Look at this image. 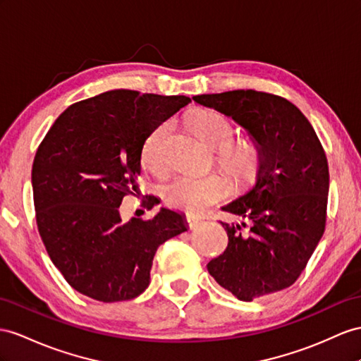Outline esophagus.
<instances>
[{"mask_svg": "<svg viewBox=\"0 0 361 361\" xmlns=\"http://www.w3.org/2000/svg\"><path fill=\"white\" fill-rule=\"evenodd\" d=\"M186 223H188L189 228H195V227L200 224V219H198V218H195V216H190V215H188V216H186Z\"/></svg>", "mask_w": 361, "mask_h": 361, "instance_id": "esophagus-1", "label": "esophagus"}]
</instances>
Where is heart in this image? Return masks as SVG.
<instances>
[{
  "label": "heart",
  "instance_id": "1",
  "mask_svg": "<svg viewBox=\"0 0 361 361\" xmlns=\"http://www.w3.org/2000/svg\"><path fill=\"white\" fill-rule=\"evenodd\" d=\"M189 126L198 140L216 151V163L236 186L252 181L261 166V149L252 140L233 142L235 128L230 120L214 109H198L189 117ZM171 133V123L157 125L142 146V161L147 169L163 168V151ZM227 184L223 177L209 173L204 177L181 175L163 186L166 204L188 214H200L214 202L223 200Z\"/></svg>",
  "mask_w": 361,
  "mask_h": 361
}]
</instances>
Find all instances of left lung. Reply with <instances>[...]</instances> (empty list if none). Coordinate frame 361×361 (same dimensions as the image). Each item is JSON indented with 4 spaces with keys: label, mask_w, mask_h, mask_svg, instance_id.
Segmentation results:
<instances>
[{
    "label": "left lung",
    "mask_w": 361,
    "mask_h": 361,
    "mask_svg": "<svg viewBox=\"0 0 361 361\" xmlns=\"http://www.w3.org/2000/svg\"><path fill=\"white\" fill-rule=\"evenodd\" d=\"M195 104L243 126L261 149L252 189L223 210L226 252L207 264L214 279L250 302L288 288L325 232L329 172L325 151L302 111L283 97L255 90L201 94Z\"/></svg>",
    "instance_id": "8db88e82"
}]
</instances>
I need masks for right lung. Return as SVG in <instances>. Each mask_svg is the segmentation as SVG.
<instances>
[{"instance_id":"add662e5","label":"right lung","mask_w":361,"mask_h":361,"mask_svg":"<svg viewBox=\"0 0 361 361\" xmlns=\"http://www.w3.org/2000/svg\"><path fill=\"white\" fill-rule=\"evenodd\" d=\"M186 96L113 90L68 106L35 155L32 188L39 235L76 291L122 302L149 285L157 248L189 228L177 210L123 223L118 207L137 192L142 146Z\"/></svg>"}]
</instances>
